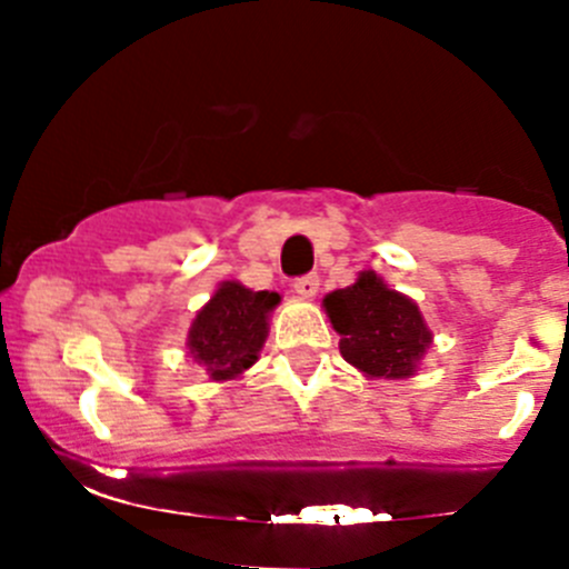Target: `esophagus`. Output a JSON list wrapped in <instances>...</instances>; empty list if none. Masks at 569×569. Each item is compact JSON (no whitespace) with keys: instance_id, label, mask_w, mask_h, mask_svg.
I'll return each instance as SVG.
<instances>
[{"instance_id":"obj_1","label":"esophagus","mask_w":569,"mask_h":569,"mask_svg":"<svg viewBox=\"0 0 569 569\" xmlns=\"http://www.w3.org/2000/svg\"><path fill=\"white\" fill-rule=\"evenodd\" d=\"M291 289H295L300 297H317L319 274H302V278H295Z\"/></svg>"}]
</instances>
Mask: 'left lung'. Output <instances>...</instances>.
Instances as JSON below:
<instances>
[{
	"label": "left lung",
	"mask_w": 569,
	"mask_h": 569,
	"mask_svg": "<svg viewBox=\"0 0 569 569\" xmlns=\"http://www.w3.org/2000/svg\"><path fill=\"white\" fill-rule=\"evenodd\" d=\"M325 308L341 332L338 347L347 363L369 377H410L432 343L416 302L388 289L375 272H363L358 283L327 295Z\"/></svg>",
	"instance_id": "obj_1"
}]
</instances>
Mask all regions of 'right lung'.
<instances>
[{
    "mask_svg": "<svg viewBox=\"0 0 569 569\" xmlns=\"http://www.w3.org/2000/svg\"><path fill=\"white\" fill-rule=\"evenodd\" d=\"M280 297L222 283L189 327V355L206 366L211 380H233L250 369L267 338V317Z\"/></svg>",
    "mask_w": 569,
    "mask_h": 569,
    "instance_id": "obj_1",
    "label": "right lung"
}]
</instances>
